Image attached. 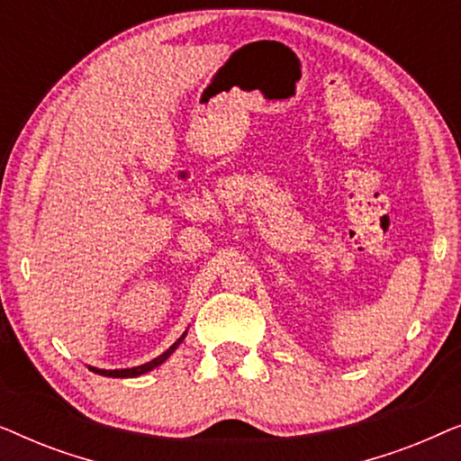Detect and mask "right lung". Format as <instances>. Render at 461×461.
Here are the masks:
<instances>
[{
	"instance_id": "add662e5",
	"label": "right lung",
	"mask_w": 461,
	"mask_h": 461,
	"mask_svg": "<svg viewBox=\"0 0 461 461\" xmlns=\"http://www.w3.org/2000/svg\"><path fill=\"white\" fill-rule=\"evenodd\" d=\"M186 338V331L182 333V336L176 339V342L169 346V348L163 352V355H159L157 358H153V361H149V363H144V365H138V367H130V369H98V367H87L90 371H94V374H98V375H106V377H138V375H142V374H149L150 369H155V367H159L161 363H166L167 361V357L172 355V352L178 348V346L182 344V339Z\"/></svg>"
}]
</instances>
